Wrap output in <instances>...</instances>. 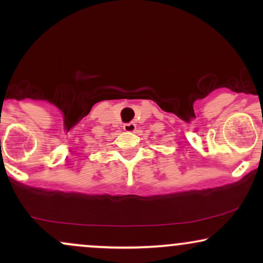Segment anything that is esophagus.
Returning a JSON list of instances; mask_svg holds the SVG:
<instances>
[{"label":"esophagus","mask_w":263,"mask_h":263,"mask_svg":"<svg viewBox=\"0 0 263 263\" xmlns=\"http://www.w3.org/2000/svg\"><path fill=\"white\" fill-rule=\"evenodd\" d=\"M123 129H125L126 132H135L136 131V123L135 122L125 123V125H123Z\"/></svg>","instance_id":"esophagus-1"}]
</instances>
